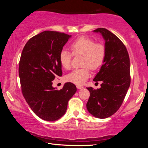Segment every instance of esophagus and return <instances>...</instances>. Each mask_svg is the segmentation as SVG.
Masks as SVG:
<instances>
[{
  "label": "esophagus",
  "mask_w": 148,
  "mask_h": 148,
  "mask_svg": "<svg viewBox=\"0 0 148 148\" xmlns=\"http://www.w3.org/2000/svg\"><path fill=\"white\" fill-rule=\"evenodd\" d=\"M76 87H77V89H81L83 88V86H76Z\"/></svg>",
  "instance_id": "1"
}]
</instances>
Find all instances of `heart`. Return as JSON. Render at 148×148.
I'll use <instances>...</instances> for the list:
<instances>
[{
    "mask_svg": "<svg viewBox=\"0 0 148 148\" xmlns=\"http://www.w3.org/2000/svg\"><path fill=\"white\" fill-rule=\"evenodd\" d=\"M70 47L74 56H83L82 65L84 67L74 70L67 75L66 79L71 83L82 85L90 76V69L97 70L103 64L106 49L103 44L95 43L93 40L86 36L77 38ZM72 54L66 49H62L60 53L59 61L64 69H71Z\"/></svg>",
    "mask_w": 148,
    "mask_h": 148,
    "instance_id": "1",
    "label": "heart"
}]
</instances>
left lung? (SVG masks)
I'll use <instances>...</instances> for the list:
<instances>
[{"instance_id": "1", "label": "left lung", "mask_w": 148, "mask_h": 148, "mask_svg": "<svg viewBox=\"0 0 148 148\" xmlns=\"http://www.w3.org/2000/svg\"><path fill=\"white\" fill-rule=\"evenodd\" d=\"M105 41L106 56L100 71L93 80L102 82L101 88L87 87L90 97L86 106L95 117L107 118L119 110L131 84L130 59L128 51L118 37L108 30L99 28Z\"/></svg>"}]
</instances>
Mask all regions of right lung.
Listing matches in <instances>:
<instances>
[{"label": "right lung", "mask_w": 148, "mask_h": 148, "mask_svg": "<svg viewBox=\"0 0 148 148\" xmlns=\"http://www.w3.org/2000/svg\"><path fill=\"white\" fill-rule=\"evenodd\" d=\"M71 35L46 31L32 37L22 51L19 64L21 91L34 113L46 121L59 119L65 114L76 87L67 82L62 89L52 86L62 74L59 54Z\"/></svg>", "instance_id": "1"}]
</instances>
